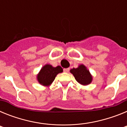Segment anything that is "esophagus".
I'll use <instances>...</instances> for the list:
<instances>
[{
  "label": "esophagus",
  "instance_id": "34e87169",
  "mask_svg": "<svg viewBox=\"0 0 127 127\" xmlns=\"http://www.w3.org/2000/svg\"><path fill=\"white\" fill-rule=\"evenodd\" d=\"M69 68H67V69H64V72H69Z\"/></svg>",
  "mask_w": 127,
  "mask_h": 127
}]
</instances>
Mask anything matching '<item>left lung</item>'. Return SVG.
<instances>
[{"label":"left lung","mask_w":127,"mask_h":127,"mask_svg":"<svg viewBox=\"0 0 127 127\" xmlns=\"http://www.w3.org/2000/svg\"><path fill=\"white\" fill-rule=\"evenodd\" d=\"M70 71L74 75L76 80L81 85H89L92 81V76L84 65H80L79 67L76 69L73 68Z\"/></svg>","instance_id":"left-lung-1"}]
</instances>
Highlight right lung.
<instances>
[{"label": "right lung", "instance_id": "right-lung-1", "mask_svg": "<svg viewBox=\"0 0 127 127\" xmlns=\"http://www.w3.org/2000/svg\"><path fill=\"white\" fill-rule=\"evenodd\" d=\"M62 72L63 69L60 66L53 67L51 65L47 64L42 67L37 75V80L41 85L48 86L51 84L58 73Z\"/></svg>", "mask_w": 127, "mask_h": 127}]
</instances>
